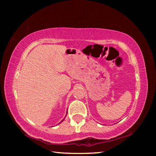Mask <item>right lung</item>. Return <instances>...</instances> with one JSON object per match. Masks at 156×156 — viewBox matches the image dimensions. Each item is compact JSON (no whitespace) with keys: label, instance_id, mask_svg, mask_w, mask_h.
Segmentation results:
<instances>
[{"label":"right lung","instance_id":"obj_1","mask_svg":"<svg viewBox=\"0 0 156 156\" xmlns=\"http://www.w3.org/2000/svg\"><path fill=\"white\" fill-rule=\"evenodd\" d=\"M62 121H63V120H62V121H61V122H60V123H61V122H62Z\"/></svg>","mask_w":156,"mask_h":156}]
</instances>
